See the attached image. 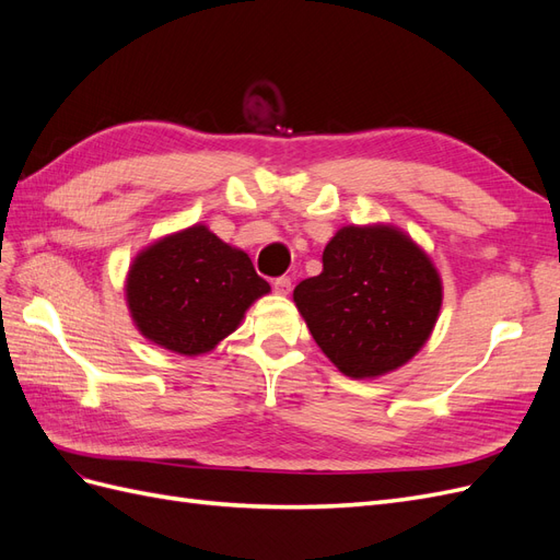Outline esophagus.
Instances as JSON below:
<instances>
[{
  "label": "esophagus",
  "mask_w": 560,
  "mask_h": 560,
  "mask_svg": "<svg viewBox=\"0 0 560 560\" xmlns=\"http://www.w3.org/2000/svg\"><path fill=\"white\" fill-rule=\"evenodd\" d=\"M273 290H276L278 294H290V292H292V280L287 278V276L276 278V280H273Z\"/></svg>",
  "instance_id": "obj_1"
}]
</instances>
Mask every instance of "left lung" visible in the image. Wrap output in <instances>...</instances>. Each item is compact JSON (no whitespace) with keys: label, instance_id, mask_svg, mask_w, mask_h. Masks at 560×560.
<instances>
[{"label":"left lung","instance_id":"8db88e82","mask_svg":"<svg viewBox=\"0 0 560 560\" xmlns=\"http://www.w3.org/2000/svg\"><path fill=\"white\" fill-rule=\"evenodd\" d=\"M442 278L404 231L343 226L322 252V273L296 284L294 303L322 352L350 378H376L425 346Z\"/></svg>","mask_w":560,"mask_h":560}]
</instances>
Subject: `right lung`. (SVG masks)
Here are the masks:
<instances>
[{"label": "right lung", "instance_id": "right-lung-1", "mask_svg": "<svg viewBox=\"0 0 560 560\" xmlns=\"http://www.w3.org/2000/svg\"><path fill=\"white\" fill-rule=\"evenodd\" d=\"M268 292L247 254L219 241L206 224L144 247L126 278L135 327L151 343L189 358L238 329L245 311Z\"/></svg>", "mask_w": 560, "mask_h": 560}]
</instances>
